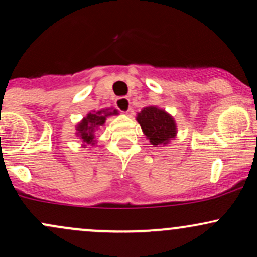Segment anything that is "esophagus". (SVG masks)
I'll use <instances>...</instances> for the list:
<instances>
[{"instance_id": "obj_1", "label": "esophagus", "mask_w": 257, "mask_h": 257, "mask_svg": "<svg viewBox=\"0 0 257 257\" xmlns=\"http://www.w3.org/2000/svg\"><path fill=\"white\" fill-rule=\"evenodd\" d=\"M116 107L122 113H126V112H129V110H131V100L126 98V96L118 98L116 100Z\"/></svg>"}]
</instances>
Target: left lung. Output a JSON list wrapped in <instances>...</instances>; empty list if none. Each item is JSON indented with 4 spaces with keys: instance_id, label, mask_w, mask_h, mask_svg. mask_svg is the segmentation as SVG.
Wrapping results in <instances>:
<instances>
[{
    "instance_id": "1",
    "label": "left lung",
    "mask_w": 257,
    "mask_h": 257,
    "mask_svg": "<svg viewBox=\"0 0 257 257\" xmlns=\"http://www.w3.org/2000/svg\"><path fill=\"white\" fill-rule=\"evenodd\" d=\"M137 120L153 146L167 145L178 133L173 117L157 106L144 107L138 113Z\"/></svg>"
}]
</instances>
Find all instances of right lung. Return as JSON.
Segmentation results:
<instances>
[{
    "label": "right lung",
    "mask_w": 257,
    "mask_h": 257,
    "mask_svg": "<svg viewBox=\"0 0 257 257\" xmlns=\"http://www.w3.org/2000/svg\"><path fill=\"white\" fill-rule=\"evenodd\" d=\"M118 111L113 110V108H105V110H100L98 112L93 111L89 112L87 116L84 117L81 122L76 125V135L81 139L82 143H83V147L87 146V144L94 145L95 144V133L100 126L105 124L106 118L110 116H117Z\"/></svg>",
    "instance_id": "add662e5"
}]
</instances>
